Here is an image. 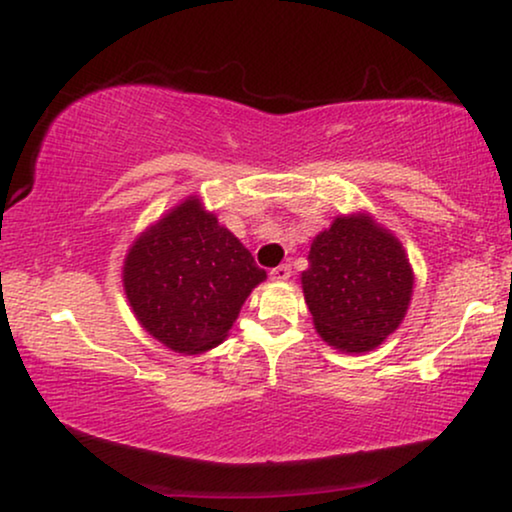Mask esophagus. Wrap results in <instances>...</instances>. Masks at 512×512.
I'll return each mask as SVG.
<instances>
[{
    "label": "esophagus",
    "instance_id": "esophagus-1",
    "mask_svg": "<svg viewBox=\"0 0 512 512\" xmlns=\"http://www.w3.org/2000/svg\"><path fill=\"white\" fill-rule=\"evenodd\" d=\"M290 274H292L290 264H281V267H274V269H271V271H269L271 281H288V278H290Z\"/></svg>",
    "mask_w": 512,
    "mask_h": 512
}]
</instances>
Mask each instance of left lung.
I'll return each mask as SVG.
<instances>
[{
  "label": "left lung",
  "instance_id": "left-lung-1",
  "mask_svg": "<svg viewBox=\"0 0 512 512\" xmlns=\"http://www.w3.org/2000/svg\"><path fill=\"white\" fill-rule=\"evenodd\" d=\"M414 274L403 245L370 215H339L313 238L304 299L323 342L346 353L377 349L403 323Z\"/></svg>",
  "mask_w": 512,
  "mask_h": 512
}]
</instances>
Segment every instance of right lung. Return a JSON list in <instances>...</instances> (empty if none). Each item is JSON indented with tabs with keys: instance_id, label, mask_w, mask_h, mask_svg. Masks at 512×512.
<instances>
[{
	"instance_id": "add662e5",
	"label": "right lung",
	"mask_w": 512,
	"mask_h": 512,
	"mask_svg": "<svg viewBox=\"0 0 512 512\" xmlns=\"http://www.w3.org/2000/svg\"><path fill=\"white\" fill-rule=\"evenodd\" d=\"M267 271L189 196L142 231L124 262V290L140 325L177 353H201L227 337Z\"/></svg>"
}]
</instances>
